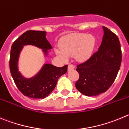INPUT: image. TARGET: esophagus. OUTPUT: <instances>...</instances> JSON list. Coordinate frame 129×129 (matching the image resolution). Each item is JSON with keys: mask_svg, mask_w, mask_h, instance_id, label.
I'll return each instance as SVG.
<instances>
[{"mask_svg": "<svg viewBox=\"0 0 129 129\" xmlns=\"http://www.w3.org/2000/svg\"><path fill=\"white\" fill-rule=\"evenodd\" d=\"M75 69V66L73 64H69L68 66V70H73Z\"/></svg>", "mask_w": 129, "mask_h": 129, "instance_id": "1", "label": "esophagus"}]
</instances>
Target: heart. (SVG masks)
<instances>
[{"label":"heart","instance_id":"1","mask_svg":"<svg viewBox=\"0 0 129 129\" xmlns=\"http://www.w3.org/2000/svg\"><path fill=\"white\" fill-rule=\"evenodd\" d=\"M95 44V39L91 35L85 33H74L63 37L59 43L60 50L56 53L62 58L75 55L76 60L84 62L92 55Z\"/></svg>","mask_w":129,"mask_h":129}]
</instances>
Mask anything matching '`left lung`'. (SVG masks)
Masks as SVG:
<instances>
[{"label":"left lung","mask_w":129,"mask_h":129,"mask_svg":"<svg viewBox=\"0 0 129 129\" xmlns=\"http://www.w3.org/2000/svg\"><path fill=\"white\" fill-rule=\"evenodd\" d=\"M99 50L87 60L77 65L79 79L77 90L86 96H95L106 92L115 81L121 62L120 41L107 27Z\"/></svg>","instance_id":"1"}]
</instances>
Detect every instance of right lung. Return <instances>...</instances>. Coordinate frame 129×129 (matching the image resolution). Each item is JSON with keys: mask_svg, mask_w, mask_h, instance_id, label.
Listing matches in <instances>:
<instances>
[{"mask_svg": "<svg viewBox=\"0 0 129 129\" xmlns=\"http://www.w3.org/2000/svg\"><path fill=\"white\" fill-rule=\"evenodd\" d=\"M46 33L44 31H26L12 44L9 58L11 74L18 90L29 98H46L54 90L58 79L67 71V65L58 67L51 64H44L38 74L29 79L24 78L18 71V61L23 46H36L43 49L46 55L48 50L52 48L46 38Z\"/></svg>", "mask_w": 129, "mask_h": 129, "instance_id": "1", "label": "right lung"}]
</instances>
